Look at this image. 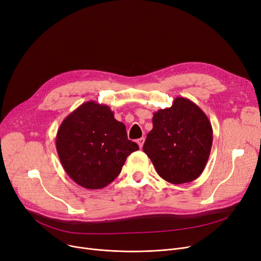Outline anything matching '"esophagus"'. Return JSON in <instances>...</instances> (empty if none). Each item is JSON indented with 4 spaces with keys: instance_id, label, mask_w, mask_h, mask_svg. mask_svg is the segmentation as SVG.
Returning a JSON list of instances; mask_svg holds the SVG:
<instances>
[{
    "instance_id": "1",
    "label": "esophagus",
    "mask_w": 261,
    "mask_h": 261,
    "mask_svg": "<svg viewBox=\"0 0 261 261\" xmlns=\"http://www.w3.org/2000/svg\"><path fill=\"white\" fill-rule=\"evenodd\" d=\"M144 142H145V139H144V138H141V139L138 140V144H139V146H140V148H142V147H143Z\"/></svg>"
}]
</instances>
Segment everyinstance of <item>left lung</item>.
Instances as JSON below:
<instances>
[{"instance_id": "obj_1", "label": "left lung", "mask_w": 261, "mask_h": 261, "mask_svg": "<svg viewBox=\"0 0 261 261\" xmlns=\"http://www.w3.org/2000/svg\"><path fill=\"white\" fill-rule=\"evenodd\" d=\"M152 124L143 150L159 176L174 185L198 178L208 162L213 139L205 113L191 100L177 97L171 108L154 112Z\"/></svg>"}]
</instances>
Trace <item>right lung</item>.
I'll return each instance as SVG.
<instances>
[{
  "label": "right lung",
  "mask_w": 261,
  "mask_h": 261,
  "mask_svg": "<svg viewBox=\"0 0 261 261\" xmlns=\"http://www.w3.org/2000/svg\"><path fill=\"white\" fill-rule=\"evenodd\" d=\"M55 143L65 172L89 190L110 185L127 156L139 149L110 107L94 101L81 105L63 120Z\"/></svg>",
  "instance_id": "1"
}]
</instances>
